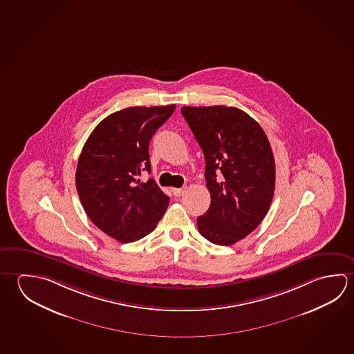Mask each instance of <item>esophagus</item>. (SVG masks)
<instances>
[{"instance_id":"esophagus-1","label":"esophagus","mask_w":354,"mask_h":354,"mask_svg":"<svg viewBox=\"0 0 354 354\" xmlns=\"http://www.w3.org/2000/svg\"><path fill=\"white\" fill-rule=\"evenodd\" d=\"M184 192H185V187H180V189L173 187V189H171V192H173L174 196H181V195L184 194Z\"/></svg>"}]
</instances>
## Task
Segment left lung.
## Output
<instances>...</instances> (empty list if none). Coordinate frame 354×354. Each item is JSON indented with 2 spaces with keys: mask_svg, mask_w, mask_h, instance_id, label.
I'll list each match as a JSON object with an SVG mask.
<instances>
[{
  "mask_svg": "<svg viewBox=\"0 0 354 354\" xmlns=\"http://www.w3.org/2000/svg\"><path fill=\"white\" fill-rule=\"evenodd\" d=\"M205 156L209 210L198 217L206 240L230 246L251 234L266 216L274 192V159L266 134L235 106H183Z\"/></svg>",
  "mask_w": 354,
  "mask_h": 354,
  "instance_id": "8db88e82",
  "label": "left lung"
}]
</instances>
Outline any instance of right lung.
Instances as JSON below:
<instances>
[{
    "instance_id": "right-lung-1",
    "label": "right lung",
    "mask_w": 354,
    "mask_h": 354,
    "mask_svg": "<svg viewBox=\"0 0 354 354\" xmlns=\"http://www.w3.org/2000/svg\"><path fill=\"white\" fill-rule=\"evenodd\" d=\"M175 104L131 106L94 128L82 149L75 186L91 221L119 242H134L154 231L169 205L150 173L149 143Z\"/></svg>"
}]
</instances>
